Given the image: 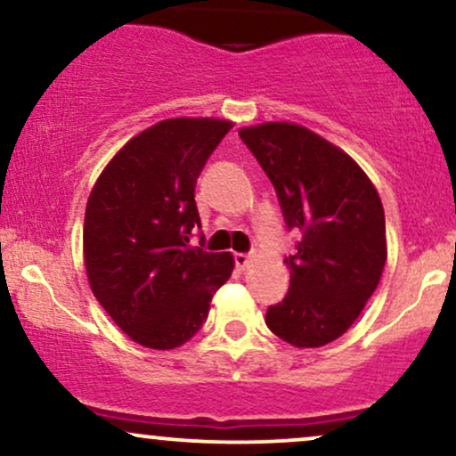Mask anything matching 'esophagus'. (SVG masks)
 Listing matches in <instances>:
<instances>
[{
    "instance_id": "1",
    "label": "esophagus",
    "mask_w": 456,
    "mask_h": 456,
    "mask_svg": "<svg viewBox=\"0 0 456 456\" xmlns=\"http://www.w3.org/2000/svg\"><path fill=\"white\" fill-rule=\"evenodd\" d=\"M235 265H238L240 270H246V268H250V264H253V261H250V257L248 255H244V253H235Z\"/></svg>"
}]
</instances>
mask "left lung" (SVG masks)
<instances>
[{"label":"left lung","instance_id":"1","mask_svg":"<svg viewBox=\"0 0 456 456\" xmlns=\"http://www.w3.org/2000/svg\"><path fill=\"white\" fill-rule=\"evenodd\" d=\"M276 188L289 229H300L289 294L265 323L294 347H323L358 319L388 259L378 188L347 151L294 122L240 128Z\"/></svg>","mask_w":456,"mask_h":456}]
</instances>
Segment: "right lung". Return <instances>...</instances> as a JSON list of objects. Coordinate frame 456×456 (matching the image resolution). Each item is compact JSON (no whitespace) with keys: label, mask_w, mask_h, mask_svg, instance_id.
I'll use <instances>...</instances> for the list:
<instances>
[{"label":"right lung","mask_w":456,"mask_h":456,"mask_svg":"<svg viewBox=\"0 0 456 456\" xmlns=\"http://www.w3.org/2000/svg\"><path fill=\"white\" fill-rule=\"evenodd\" d=\"M233 122L162 119L134 134L94 184L83 223L92 294L128 338L175 349L201 330L232 253L188 244L199 227L197 177Z\"/></svg>","instance_id":"add662e5"}]
</instances>
